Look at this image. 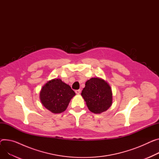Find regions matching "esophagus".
Returning a JSON list of instances; mask_svg holds the SVG:
<instances>
[{
	"instance_id": "1",
	"label": "esophagus",
	"mask_w": 159,
	"mask_h": 159,
	"mask_svg": "<svg viewBox=\"0 0 159 159\" xmlns=\"http://www.w3.org/2000/svg\"><path fill=\"white\" fill-rule=\"evenodd\" d=\"M75 92L76 94L79 95L81 93V90H75Z\"/></svg>"
}]
</instances>
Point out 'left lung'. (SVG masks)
<instances>
[{
  "label": "left lung",
  "instance_id": "8db88e82",
  "mask_svg": "<svg viewBox=\"0 0 159 159\" xmlns=\"http://www.w3.org/2000/svg\"><path fill=\"white\" fill-rule=\"evenodd\" d=\"M89 110L93 113L106 111L112 104V92L103 80L92 78L85 83L81 92Z\"/></svg>",
  "mask_w": 159,
  "mask_h": 159
}]
</instances>
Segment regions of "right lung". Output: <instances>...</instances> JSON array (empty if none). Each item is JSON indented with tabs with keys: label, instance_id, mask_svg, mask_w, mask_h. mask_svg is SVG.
Returning <instances> with one entry per match:
<instances>
[{
	"label": "right lung",
	"instance_id": "1",
	"mask_svg": "<svg viewBox=\"0 0 159 159\" xmlns=\"http://www.w3.org/2000/svg\"><path fill=\"white\" fill-rule=\"evenodd\" d=\"M75 95L69 85L60 79L48 81L41 89L40 99L43 105L53 113L64 111L72 98Z\"/></svg>",
	"mask_w": 159,
	"mask_h": 159
}]
</instances>
